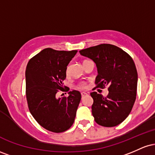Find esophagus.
Wrapping results in <instances>:
<instances>
[{
  "label": "esophagus",
  "mask_w": 155,
  "mask_h": 155,
  "mask_svg": "<svg viewBox=\"0 0 155 155\" xmlns=\"http://www.w3.org/2000/svg\"><path fill=\"white\" fill-rule=\"evenodd\" d=\"M81 97H84V96L87 95V93H86V92H81Z\"/></svg>",
  "instance_id": "1"
}]
</instances>
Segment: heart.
<instances>
[{"label":"heart","mask_w":155,"mask_h":155,"mask_svg":"<svg viewBox=\"0 0 155 155\" xmlns=\"http://www.w3.org/2000/svg\"><path fill=\"white\" fill-rule=\"evenodd\" d=\"M68 71H66V75L68 76ZM87 87V85L86 84L84 83V82H81L79 84H78L77 85V88L79 89H85Z\"/></svg>","instance_id":"b5f03b06"}]
</instances>
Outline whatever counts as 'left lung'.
Segmentation results:
<instances>
[{
    "mask_svg": "<svg viewBox=\"0 0 155 155\" xmlns=\"http://www.w3.org/2000/svg\"><path fill=\"white\" fill-rule=\"evenodd\" d=\"M93 60L97 68L96 87L108 86L106 97L96 92L92 114L96 123L104 127H114L128 117L136 98L138 74L130 55L117 46L102 44L79 51Z\"/></svg>",
    "mask_w": 155,
    "mask_h": 155,
    "instance_id": "8db88e82",
    "label": "left lung"
}]
</instances>
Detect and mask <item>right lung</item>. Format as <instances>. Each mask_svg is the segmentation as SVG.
I'll list each match as a JSON object with an SVG mask.
<instances>
[{"mask_svg":"<svg viewBox=\"0 0 155 155\" xmlns=\"http://www.w3.org/2000/svg\"><path fill=\"white\" fill-rule=\"evenodd\" d=\"M77 50L58 51L47 48L35 55L27 65L26 98L32 116L41 127L53 133H62L74 124L81 101L76 90L68 97L58 98L65 90L63 81L66 78L68 63Z\"/></svg>","mask_w":155,"mask_h":155,"instance_id":"right-lung-1","label":"right lung"}]
</instances>
